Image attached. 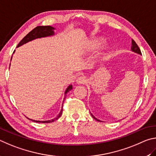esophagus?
<instances>
[{
  "label": "esophagus",
  "instance_id": "esophagus-1",
  "mask_svg": "<svg viewBox=\"0 0 156 156\" xmlns=\"http://www.w3.org/2000/svg\"><path fill=\"white\" fill-rule=\"evenodd\" d=\"M86 81L87 80L85 76H80L76 80V82L78 84H85L86 83Z\"/></svg>",
  "mask_w": 156,
  "mask_h": 156
}]
</instances>
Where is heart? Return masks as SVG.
<instances>
[{
    "label": "heart",
    "instance_id": "b5f03b06",
    "mask_svg": "<svg viewBox=\"0 0 156 156\" xmlns=\"http://www.w3.org/2000/svg\"><path fill=\"white\" fill-rule=\"evenodd\" d=\"M103 42V40L102 38H93V39L90 40L85 43L83 46V50L87 53L93 52L97 50Z\"/></svg>",
    "mask_w": 156,
    "mask_h": 156
}]
</instances>
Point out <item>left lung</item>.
I'll list each match as a JSON object with an SVG mask.
<instances>
[{"mask_svg": "<svg viewBox=\"0 0 156 156\" xmlns=\"http://www.w3.org/2000/svg\"><path fill=\"white\" fill-rule=\"evenodd\" d=\"M131 49H132V51H133V52H135V53H138V54H142L141 53V51H140V48H139V47H138V46L137 45V44L136 43V42L133 40H132V47H131ZM91 115H92V116L93 117V118L96 120V121H100L99 119H96L95 118V117L92 115V114H91Z\"/></svg>", "mask_w": 156, "mask_h": 156, "instance_id": "8db88e82", "label": "left lung"}]
</instances>
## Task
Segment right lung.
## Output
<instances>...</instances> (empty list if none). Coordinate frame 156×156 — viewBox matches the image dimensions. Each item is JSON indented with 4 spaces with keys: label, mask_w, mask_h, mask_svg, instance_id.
Instances as JSON below:
<instances>
[{
    "label": "right lung",
    "mask_w": 156,
    "mask_h": 156,
    "mask_svg": "<svg viewBox=\"0 0 156 156\" xmlns=\"http://www.w3.org/2000/svg\"><path fill=\"white\" fill-rule=\"evenodd\" d=\"M55 29V28H53V27L51 26H38L37 27H35V29H34L32 30L31 31H30L28 34H27L25 37H24L23 40H22L20 43L18 44L17 47H19L22 45H23L24 44H26L27 42H30L33 40L37 39V38H40V37H48V36H51V35H54V31L53 30ZM73 89V86L72 85H70L68 87L67 89L65 91V97L66 96V93L67 92H69L70 90ZM64 97V99H65ZM63 108V107H62ZM63 112V109L62 108L61 111H60L59 114H58L56 118H55L52 120H49V121H35V120H32L30 119L29 118V120H31L32 121L36 122H42V123H49V122H52L58 119L60 116H61Z\"/></svg>",
    "instance_id": "add662e5"
}]
</instances>
